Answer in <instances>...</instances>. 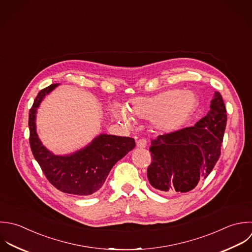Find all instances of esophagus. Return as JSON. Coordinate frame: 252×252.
<instances>
[{"mask_svg": "<svg viewBox=\"0 0 252 252\" xmlns=\"http://www.w3.org/2000/svg\"><path fill=\"white\" fill-rule=\"evenodd\" d=\"M136 145H137V147L144 148V147L147 146V140L145 138H140L136 141Z\"/></svg>", "mask_w": 252, "mask_h": 252, "instance_id": "34e87169", "label": "esophagus"}]
</instances>
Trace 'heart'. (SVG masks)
<instances>
[{
    "instance_id": "b5f03b06",
    "label": "heart",
    "mask_w": 252,
    "mask_h": 252,
    "mask_svg": "<svg viewBox=\"0 0 252 252\" xmlns=\"http://www.w3.org/2000/svg\"><path fill=\"white\" fill-rule=\"evenodd\" d=\"M197 98L181 89L163 91L150 97L133 99L126 109H115V115L126 124L131 117L151 120L157 129L171 132L183 126L197 107Z\"/></svg>"
}]
</instances>
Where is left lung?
<instances>
[{"label":"left lung","instance_id":"8db88e82","mask_svg":"<svg viewBox=\"0 0 252 252\" xmlns=\"http://www.w3.org/2000/svg\"><path fill=\"white\" fill-rule=\"evenodd\" d=\"M207 116L195 126L152 139V162L147 168L150 185L160 193L180 194L192 190L213 170L221 155L227 125L222 95L215 93Z\"/></svg>","mask_w":252,"mask_h":252}]
</instances>
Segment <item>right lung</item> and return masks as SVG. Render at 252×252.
I'll list each match as a JSON object with an SVG mask.
<instances>
[{
	"label": "right lung",
	"instance_id": "add662e5",
	"mask_svg": "<svg viewBox=\"0 0 252 252\" xmlns=\"http://www.w3.org/2000/svg\"><path fill=\"white\" fill-rule=\"evenodd\" d=\"M58 83L42 89L29 110V144L35 160L49 183L64 193L90 195L101 189L113 166L135 146L131 137L101 134L90 145L69 156H56L40 142L35 113L42 99Z\"/></svg>",
	"mask_w": 252,
	"mask_h": 252
}]
</instances>
